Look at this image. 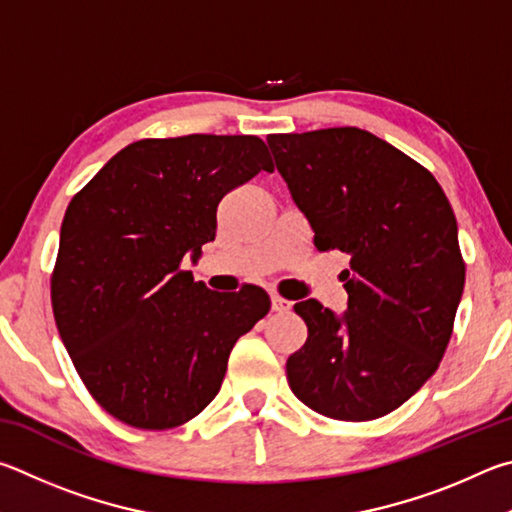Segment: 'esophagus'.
I'll return each instance as SVG.
<instances>
[{"mask_svg": "<svg viewBox=\"0 0 512 512\" xmlns=\"http://www.w3.org/2000/svg\"><path fill=\"white\" fill-rule=\"evenodd\" d=\"M272 308L274 312H288L292 308V303L288 299L279 297V294H272Z\"/></svg>", "mask_w": 512, "mask_h": 512, "instance_id": "esophagus-1", "label": "esophagus"}]
</instances>
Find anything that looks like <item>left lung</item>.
I'll list each match as a JSON object with an SVG mask.
<instances>
[{"label": "left lung", "mask_w": 512, "mask_h": 512, "mask_svg": "<svg viewBox=\"0 0 512 512\" xmlns=\"http://www.w3.org/2000/svg\"><path fill=\"white\" fill-rule=\"evenodd\" d=\"M270 150L319 251L351 256L348 308L299 301L308 339L288 357L294 396L321 416L373 420L432 378L452 337L465 263L459 227L427 168L375 134H270Z\"/></svg>", "instance_id": "left-lung-1"}]
</instances>
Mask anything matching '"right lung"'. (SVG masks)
<instances>
[{"instance_id":"right-lung-1","label":"right lung","mask_w":512,"mask_h":512,"mask_svg":"<svg viewBox=\"0 0 512 512\" xmlns=\"http://www.w3.org/2000/svg\"><path fill=\"white\" fill-rule=\"evenodd\" d=\"M274 164L258 137L188 134L125 146L69 202L53 317L107 414L170 429L218 396L238 337L270 312L256 285L213 292L182 263L215 238L218 204Z\"/></svg>"}]
</instances>
